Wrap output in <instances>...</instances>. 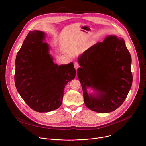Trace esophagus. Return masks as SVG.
Returning a JSON list of instances; mask_svg holds the SVG:
<instances>
[{"label":"esophagus","mask_w":146,"mask_h":146,"mask_svg":"<svg viewBox=\"0 0 146 146\" xmlns=\"http://www.w3.org/2000/svg\"><path fill=\"white\" fill-rule=\"evenodd\" d=\"M74 68H76V70H77L78 68L79 67V63H77V62H75V63H74Z\"/></svg>","instance_id":"obj_1"}]
</instances>
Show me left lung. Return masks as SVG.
I'll return each instance as SVG.
<instances>
[{
	"label": "left lung",
	"instance_id": "left-lung-1",
	"mask_svg": "<svg viewBox=\"0 0 146 146\" xmlns=\"http://www.w3.org/2000/svg\"><path fill=\"white\" fill-rule=\"evenodd\" d=\"M78 77L85 104L98 113H109L124 102L131 88V57L122 38L107 36L78 58ZM90 87L94 93L88 94Z\"/></svg>",
	"mask_w": 146,
	"mask_h": 146
}]
</instances>
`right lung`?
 I'll list each match as a JSON object with an SVG mask.
<instances>
[{
  "label": "right lung",
  "instance_id": "1",
  "mask_svg": "<svg viewBox=\"0 0 146 146\" xmlns=\"http://www.w3.org/2000/svg\"><path fill=\"white\" fill-rule=\"evenodd\" d=\"M45 33L29 32L15 60V83L18 93L34 111L48 112L62 104L67 83L76 76L72 62L58 66L44 42Z\"/></svg>",
  "mask_w": 146,
  "mask_h": 146
}]
</instances>
